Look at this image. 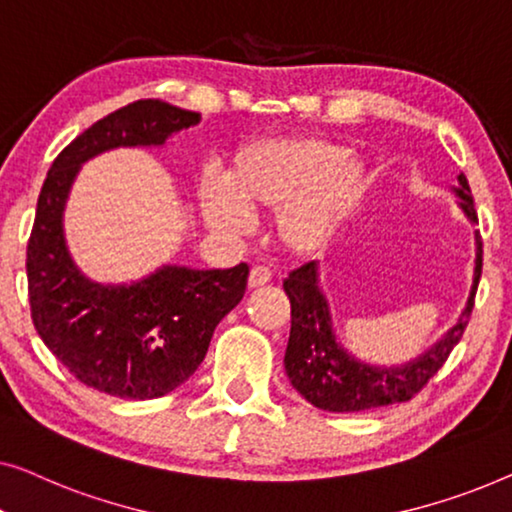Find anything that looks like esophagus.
I'll return each mask as SVG.
<instances>
[{"label": "esophagus", "instance_id": "1", "mask_svg": "<svg viewBox=\"0 0 512 512\" xmlns=\"http://www.w3.org/2000/svg\"><path fill=\"white\" fill-rule=\"evenodd\" d=\"M271 280V271L269 266H262V264H255L253 269H250V276H248V285L250 287H262Z\"/></svg>", "mask_w": 512, "mask_h": 512}]
</instances>
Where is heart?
Listing matches in <instances>:
<instances>
[{
    "label": "heart",
    "mask_w": 512,
    "mask_h": 512,
    "mask_svg": "<svg viewBox=\"0 0 512 512\" xmlns=\"http://www.w3.org/2000/svg\"><path fill=\"white\" fill-rule=\"evenodd\" d=\"M366 185V169L338 143L318 136L266 139L236 153L227 187L199 185L204 220L225 234L250 227L246 211L278 208V234L287 248L313 253L334 239Z\"/></svg>",
    "instance_id": "1"
}]
</instances>
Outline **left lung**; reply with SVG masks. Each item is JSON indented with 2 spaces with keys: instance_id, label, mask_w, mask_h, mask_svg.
<instances>
[{
  "instance_id": "8db88e82",
  "label": "left lung",
  "mask_w": 512,
  "mask_h": 512,
  "mask_svg": "<svg viewBox=\"0 0 512 512\" xmlns=\"http://www.w3.org/2000/svg\"><path fill=\"white\" fill-rule=\"evenodd\" d=\"M457 181L459 187H455V192L459 208L471 222H478L469 181L464 174H459ZM480 271L482 241L480 236H475L473 285L457 325L413 362L385 369V366L357 362L341 348V343H336L329 304L318 285V264H301L283 283L292 306L290 341L285 350V371L292 387L315 408L329 410V413H359V410L410 401L436 376L462 338L473 311Z\"/></svg>"
}]
</instances>
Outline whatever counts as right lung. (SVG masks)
<instances>
[{
  "instance_id": "1",
  "label": "right lung",
  "mask_w": 512,
  "mask_h": 512,
  "mask_svg": "<svg viewBox=\"0 0 512 512\" xmlns=\"http://www.w3.org/2000/svg\"><path fill=\"white\" fill-rule=\"evenodd\" d=\"M201 115L162 99L122 106L78 134L43 181L27 241V290L41 341L83 385L120 399L174 392L204 362L218 322L246 294L248 264L162 266L132 285L92 283L62 232L69 187L83 162L120 146H162Z\"/></svg>"
}]
</instances>
